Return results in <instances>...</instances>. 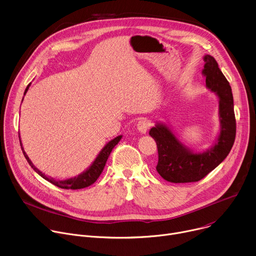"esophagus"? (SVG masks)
Here are the masks:
<instances>
[{
	"mask_svg": "<svg viewBox=\"0 0 256 256\" xmlns=\"http://www.w3.org/2000/svg\"><path fill=\"white\" fill-rule=\"evenodd\" d=\"M151 126V122L150 120H148L147 118H142L138 122V124H136V128H138V130L142 134H146L148 132V128H150Z\"/></svg>",
	"mask_w": 256,
	"mask_h": 256,
	"instance_id": "34e87169",
	"label": "esophagus"
}]
</instances>
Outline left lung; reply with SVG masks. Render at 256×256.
Returning a JSON list of instances; mask_svg holds the SVG:
<instances>
[{
    "label": "left lung",
    "instance_id": "obj_1",
    "mask_svg": "<svg viewBox=\"0 0 256 256\" xmlns=\"http://www.w3.org/2000/svg\"><path fill=\"white\" fill-rule=\"evenodd\" d=\"M204 60L202 75L206 77V86L218 98L221 128L212 147L206 152L194 153L163 124H157L149 132L158 148L156 170L162 178L173 184L202 179L225 160L235 142L236 120L231 86L212 56L206 54Z\"/></svg>",
    "mask_w": 256,
    "mask_h": 256
}]
</instances>
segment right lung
<instances>
[{
	"label": "right lung",
	"instance_id": "right-lung-1",
	"mask_svg": "<svg viewBox=\"0 0 256 256\" xmlns=\"http://www.w3.org/2000/svg\"><path fill=\"white\" fill-rule=\"evenodd\" d=\"M29 86H30V84L26 87L24 95L26 94ZM122 136H118L114 138V140H112L110 142H108L104 146V148L100 151V153L98 154V156L96 157V159L94 160L92 165L86 171H84L83 173H81L80 175H78L74 178H70V179H66V180H56L52 177H48L44 173H42L40 170H38L33 165L31 160L29 159V157L26 155V153H25V151L22 147L21 140H20V144H21L22 152H23L27 162L31 166V168H33V170L36 173H38L42 178L50 181V184H52L54 186H56L60 188H64V190H81V188H85L87 186H90L98 179V177L100 176V174L102 173V171L104 169V166L106 164V161H107L109 155H110L112 149L118 144V142L122 140ZM19 138H20V136H19Z\"/></svg>",
	"mask_w": 256,
	"mask_h": 256
}]
</instances>
